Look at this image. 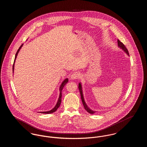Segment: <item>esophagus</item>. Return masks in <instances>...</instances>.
<instances>
[{
    "label": "esophagus",
    "instance_id": "34e87169",
    "mask_svg": "<svg viewBox=\"0 0 147 147\" xmlns=\"http://www.w3.org/2000/svg\"><path fill=\"white\" fill-rule=\"evenodd\" d=\"M81 76L80 73L79 72H78V71H75L74 73H73L71 76H70V79L71 80H74V79H78L79 78H80Z\"/></svg>",
    "mask_w": 147,
    "mask_h": 147
}]
</instances>
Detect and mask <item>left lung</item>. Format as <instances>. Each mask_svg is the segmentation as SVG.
Masks as SVG:
<instances>
[{"label": "left lung", "mask_w": 147, "mask_h": 147, "mask_svg": "<svg viewBox=\"0 0 147 147\" xmlns=\"http://www.w3.org/2000/svg\"><path fill=\"white\" fill-rule=\"evenodd\" d=\"M117 44H118V47L119 48H120L121 49H122L126 54L129 56V53H128V51L127 49H126L125 46L121 42L119 41V40H117ZM78 88H79V90L80 91V95H81V99H82V102H83V104L84 106V109L86 110V111L88 112H89V113H91V114H93L95 112H96L95 111H93L91 110L88 106V105H86L85 100H84V96H83V90H82V83H79V86H78Z\"/></svg>", "instance_id": "8db88e82"}]
</instances>
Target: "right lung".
Instances as JSON below:
<instances>
[{
    "mask_svg": "<svg viewBox=\"0 0 147 147\" xmlns=\"http://www.w3.org/2000/svg\"><path fill=\"white\" fill-rule=\"evenodd\" d=\"M22 46H23V44L21 45V46L19 47V49L18 50V51H17V52H16V55H15V59H14V64H13V73H14V64H15V61H16L17 56H18V53H19L20 50L21 49V47H22ZM68 82V78H66V79H65L63 80V82H62V84H61V85H60V86H59V98H58V101H57V104H56V105H55V106L52 110H49V111H43V112H40V113H53V112H55V111H56V110L58 109V108L59 107V106H60L61 104V101H62V90H63V87L65 86V85L67 84Z\"/></svg>",
    "mask_w": 147,
    "mask_h": 147,
    "instance_id": "obj_1",
    "label": "right lung"
}]
</instances>
